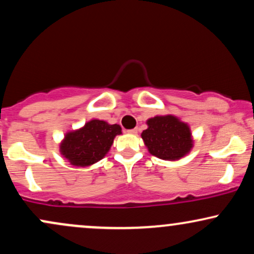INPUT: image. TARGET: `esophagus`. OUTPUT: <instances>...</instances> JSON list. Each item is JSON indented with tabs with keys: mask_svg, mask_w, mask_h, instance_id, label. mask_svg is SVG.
Here are the masks:
<instances>
[{
	"mask_svg": "<svg viewBox=\"0 0 254 254\" xmlns=\"http://www.w3.org/2000/svg\"><path fill=\"white\" fill-rule=\"evenodd\" d=\"M127 132L131 133V135H136V133L138 132V129H137V127H135V129H131V130L127 131Z\"/></svg>",
	"mask_w": 254,
	"mask_h": 254,
	"instance_id": "1",
	"label": "esophagus"
}]
</instances>
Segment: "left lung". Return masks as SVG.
Wrapping results in <instances>:
<instances>
[{
  "label": "left lung",
  "instance_id": "8db88e82",
  "mask_svg": "<svg viewBox=\"0 0 254 254\" xmlns=\"http://www.w3.org/2000/svg\"><path fill=\"white\" fill-rule=\"evenodd\" d=\"M142 139L151 155L162 160H179L193 147L189 125L174 116H156L147 121Z\"/></svg>",
  "mask_w": 254,
  "mask_h": 254
}]
</instances>
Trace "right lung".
Listing matches in <instances>:
<instances>
[{"label": "right lung", "instance_id": "1", "mask_svg": "<svg viewBox=\"0 0 254 254\" xmlns=\"http://www.w3.org/2000/svg\"><path fill=\"white\" fill-rule=\"evenodd\" d=\"M122 133L118 124L93 119L81 129L70 131L61 143V154L72 166L87 167L101 160L110 150L113 139Z\"/></svg>", "mask_w": 254, "mask_h": 254}]
</instances>
